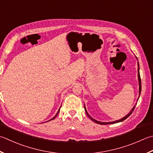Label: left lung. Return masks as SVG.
<instances>
[{"instance_id": "left-lung-1", "label": "left lung", "mask_w": 153, "mask_h": 153, "mask_svg": "<svg viewBox=\"0 0 153 153\" xmlns=\"http://www.w3.org/2000/svg\"><path fill=\"white\" fill-rule=\"evenodd\" d=\"M138 79H139V95L140 94V92H141V80H140V73H139V62H138ZM134 108H135V105H134V107H133V108L131 109V111H130V113H128V114L127 115H126L125 117H123V118H122L121 119H120V120H118V121H113V122H105V123H104V122H100V121H96V120H95L94 119H93L91 117H90V115H89V114H88V113L87 112V111H86V109H85V107L84 106V109H85V112H86V114H87V115H88L89 118H90L91 120L94 121V122H95V123H98V124H101V125H108V124H113V123H119V122H121V121H124V120H125V119H126L128 117H129L131 115V113H132L133 112V111H134Z\"/></svg>"}]
</instances>
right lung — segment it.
<instances>
[{"mask_svg":"<svg viewBox=\"0 0 153 153\" xmlns=\"http://www.w3.org/2000/svg\"><path fill=\"white\" fill-rule=\"evenodd\" d=\"M59 109L58 110V113H57V114H56V115H55L54 117H53V118H52V119H50V121H51V120H52V119H55V118L56 117V116H57V115H58V113H59Z\"/></svg>","mask_w":153,"mask_h":153,"instance_id":"right-lung-1","label":"right lung"}]
</instances>
